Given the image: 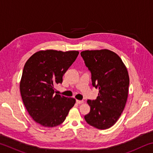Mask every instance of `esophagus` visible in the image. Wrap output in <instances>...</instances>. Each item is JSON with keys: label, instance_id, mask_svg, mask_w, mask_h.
<instances>
[{"label": "esophagus", "instance_id": "esophagus-1", "mask_svg": "<svg viewBox=\"0 0 153 153\" xmlns=\"http://www.w3.org/2000/svg\"><path fill=\"white\" fill-rule=\"evenodd\" d=\"M76 102L77 104L80 105V104H82V103H84V100H76Z\"/></svg>", "mask_w": 153, "mask_h": 153}]
</instances>
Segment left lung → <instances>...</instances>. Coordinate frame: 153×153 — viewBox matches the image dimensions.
<instances>
[{
  "label": "left lung",
  "instance_id": "obj_1",
  "mask_svg": "<svg viewBox=\"0 0 153 153\" xmlns=\"http://www.w3.org/2000/svg\"><path fill=\"white\" fill-rule=\"evenodd\" d=\"M81 56L91 72L93 86L99 90L97 99L87 100L90 111L85 120L97 129H108L117 122L126 104L128 69L120 56L108 49L84 51Z\"/></svg>",
  "mask_w": 153,
  "mask_h": 153
}]
</instances>
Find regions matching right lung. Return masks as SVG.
<instances>
[{"instance_id":"right-lung-1","label":"right lung","mask_w":153,"mask_h":153,"mask_svg":"<svg viewBox=\"0 0 153 153\" xmlns=\"http://www.w3.org/2000/svg\"><path fill=\"white\" fill-rule=\"evenodd\" d=\"M79 52L46 50L36 52L25 63L19 88L29 115L44 127L60 125L76 103L74 98L55 94V86L76 61Z\"/></svg>"}]
</instances>
